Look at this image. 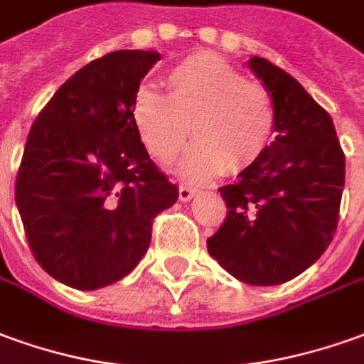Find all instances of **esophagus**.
Returning a JSON list of instances; mask_svg holds the SVG:
<instances>
[{"label": "esophagus", "instance_id": "1", "mask_svg": "<svg viewBox=\"0 0 364 364\" xmlns=\"http://www.w3.org/2000/svg\"><path fill=\"white\" fill-rule=\"evenodd\" d=\"M193 195H195V189L189 187V185H181V187H179V199H181L183 203H187V200L193 199Z\"/></svg>", "mask_w": 364, "mask_h": 364}]
</instances>
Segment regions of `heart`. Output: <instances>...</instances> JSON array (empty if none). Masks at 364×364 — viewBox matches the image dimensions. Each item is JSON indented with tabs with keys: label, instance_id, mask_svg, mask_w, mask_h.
Returning <instances> with one entry per match:
<instances>
[{
	"label": "heart",
	"instance_id": "b5f03b06",
	"mask_svg": "<svg viewBox=\"0 0 364 364\" xmlns=\"http://www.w3.org/2000/svg\"><path fill=\"white\" fill-rule=\"evenodd\" d=\"M167 96L141 86L132 102V118L146 147L171 161L185 141L195 144L179 164L189 181H205L220 171L254 164L270 146L274 104L270 92L246 80L228 60L213 53L189 55L167 70Z\"/></svg>",
	"mask_w": 364,
	"mask_h": 364
}]
</instances>
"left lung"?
Here are the masks:
<instances>
[{
  "label": "left lung",
  "instance_id": "8db88e82",
  "mask_svg": "<svg viewBox=\"0 0 364 364\" xmlns=\"http://www.w3.org/2000/svg\"><path fill=\"white\" fill-rule=\"evenodd\" d=\"M248 67L270 92L276 138L238 181L220 187L223 226L208 254L250 286H278L327 250L345 187V156L331 116L294 76L270 60Z\"/></svg>",
  "mask_w": 364,
  "mask_h": 364
}]
</instances>
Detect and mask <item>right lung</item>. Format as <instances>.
Returning <instances> with one entry per match:
<instances>
[{
    "label": "right lung",
    "instance_id": "right-lung-1",
    "mask_svg": "<svg viewBox=\"0 0 364 364\" xmlns=\"http://www.w3.org/2000/svg\"><path fill=\"white\" fill-rule=\"evenodd\" d=\"M156 50H114L76 70L27 136L15 203L41 268L75 289L128 276L177 185L149 159L132 118Z\"/></svg>",
    "mask_w": 364,
    "mask_h": 364
}]
</instances>
